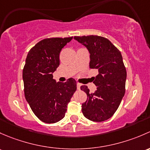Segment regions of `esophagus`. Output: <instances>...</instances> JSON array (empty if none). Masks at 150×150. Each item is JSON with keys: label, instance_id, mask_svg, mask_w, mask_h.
I'll use <instances>...</instances> for the list:
<instances>
[{"label": "esophagus", "instance_id": "esophagus-1", "mask_svg": "<svg viewBox=\"0 0 150 150\" xmlns=\"http://www.w3.org/2000/svg\"><path fill=\"white\" fill-rule=\"evenodd\" d=\"M76 86H77V89H80V86H81V84H79V83H77Z\"/></svg>", "mask_w": 150, "mask_h": 150}]
</instances>
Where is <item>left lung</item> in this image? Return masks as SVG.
Listing matches in <instances>:
<instances>
[{"label": "left lung", "instance_id": "1", "mask_svg": "<svg viewBox=\"0 0 150 150\" xmlns=\"http://www.w3.org/2000/svg\"><path fill=\"white\" fill-rule=\"evenodd\" d=\"M74 38L88 49L89 68L97 69L99 73L94 78L93 83L97 86L94 93H89L87 86H81L87 95L81 105L82 113L92 121H106L118 108L126 92V70L121 53L103 37L89 35Z\"/></svg>", "mask_w": 150, "mask_h": 150}]
</instances>
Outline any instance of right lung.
<instances>
[{
    "label": "right lung",
    "instance_id": "right-lung-1",
    "mask_svg": "<svg viewBox=\"0 0 150 150\" xmlns=\"http://www.w3.org/2000/svg\"><path fill=\"white\" fill-rule=\"evenodd\" d=\"M72 39L73 37L42 40L30 49L26 58L22 75L24 95L35 115L45 123H56L64 118L76 90L74 79L64 83L52 79V73L60 64V52Z\"/></svg>",
    "mask_w": 150,
    "mask_h": 150
}]
</instances>
